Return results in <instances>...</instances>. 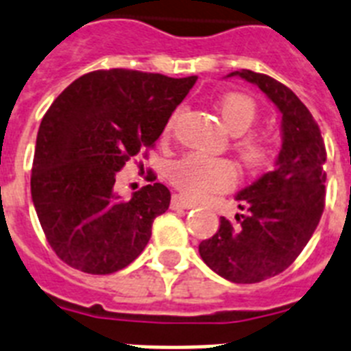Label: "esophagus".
<instances>
[{
  "label": "esophagus",
  "mask_w": 351,
  "mask_h": 351,
  "mask_svg": "<svg viewBox=\"0 0 351 351\" xmlns=\"http://www.w3.org/2000/svg\"><path fill=\"white\" fill-rule=\"evenodd\" d=\"M193 207H196L195 202L187 200L185 196H180V195H175L173 196V200H171V209H193Z\"/></svg>",
  "instance_id": "esophagus-1"
}]
</instances>
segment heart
I'll use <instances>...</instances> for the list:
<instances>
[{
  "label": "heart",
  "mask_w": 351,
  "mask_h": 351,
  "mask_svg": "<svg viewBox=\"0 0 351 351\" xmlns=\"http://www.w3.org/2000/svg\"><path fill=\"white\" fill-rule=\"evenodd\" d=\"M220 115L225 128L232 135H243L249 131L258 119V106L250 97L243 93H229L220 101ZM176 115L171 119L167 131H171L175 124ZM238 153L245 166L261 167L270 160L272 147L265 138L258 135H247L236 144ZM238 178V171L234 164L225 158H215V156L193 153L176 162L171 167V180L178 189L187 196L202 198L210 193H221L232 187Z\"/></svg>",
  "instance_id": "1"
}]
</instances>
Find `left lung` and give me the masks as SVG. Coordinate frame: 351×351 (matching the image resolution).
I'll list each match as a JSON object with an SVG mask.
<instances>
[{"label": "left lung", "instance_id": "obj_1", "mask_svg": "<svg viewBox=\"0 0 351 351\" xmlns=\"http://www.w3.org/2000/svg\"><path fill=\"white\" fill-rule=\"evenodd\" d=\"M252 82L281 113L283 146L276 167L238 193L236 223L198 247L209 269L232 283H259L294 263L314 234L324 209L326 147L317 122L290 88L265 73L232 72Z\"/></svg>", "mask_w": 351, "mask_h": 351}]
</instances>
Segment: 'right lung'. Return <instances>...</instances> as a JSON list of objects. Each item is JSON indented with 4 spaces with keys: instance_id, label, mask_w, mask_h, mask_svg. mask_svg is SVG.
<instances>
[{
    "instance_id": "right-lung-1",
    "label": "right lung",
    "mask_w": 351,
    "mask_h": 351,
    "mask_svg": "<svg viewBox=\"0 0 351 351\" xmlns=\"http://www.w3.org/2000/svg\"><path fill=\"white\" fill-rule=\"evenodd\" d=\"M196 79L95 70L48 108L37 131L30 189L43 232L61 261L86 274H113L146 249L171 193L156 182L124 200L115 191L117 171L136 155L146 158Z\"/></svg>"
}]
</instances>
